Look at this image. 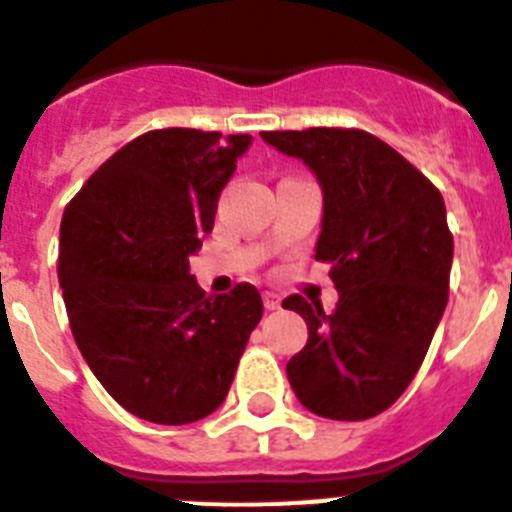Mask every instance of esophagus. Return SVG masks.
Listing matches in <instances>:
<instances>
[{"label": "esophagus", "instance_id": "esophagus-1", "mask_svg": "<svg viewBox=\"0 0 512 512\" xmlns=\"http://www.w3.org/2000/svg\"><path fill=\"white\" fill-rule=\"evenodd\" d=\"M264 305H266V310H279L282 300H279L277 292H264Z\"/></svg>", "mask_w": 512, "mask_h": 512}]
</instances>
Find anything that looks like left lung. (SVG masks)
Returning <instances> with one entry per match:
<instances>
[{
  "label": "left lung",
  "instance_id": "left-lung-1",
  "mask_svg": "<svg viewBox=\"0 0 512 512\" xmlns=\"http://www.w3.org/2000/svg\"><path fill=\"white\" fill-rule=\"evenodd\" d=\"M315 174L323 189L315 259L328 261L336 310L289 295L307 343L287 379L310 413L366 420L418 374L449 300L454 238L446 205L410 161L364 130L261 133Z\"/></svg>",
  "mask_w": 512,
  "mask_h": 512
}]
</instances>
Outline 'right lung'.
I'll use <instances>...</instances> for the list:
<instances>
[{
	"label": "right lung",
	"mask_w": 512,
	"mask_h": 512,
	"mask_svg": "<svg viewBox=\"0 0 512 512\" xmlns=\"http://www.w3.org/2000/svg\"><path fill=\"white\" fill-rule=\"evenodd\" d=\"M251 140L151 130L107 158L63 212L58 279L76 346L104 390L148 423L215 413L264 315L253 284L207 297L189 274Z\"/></svg>",
	"instance_id": "1"
}]
</instances>
